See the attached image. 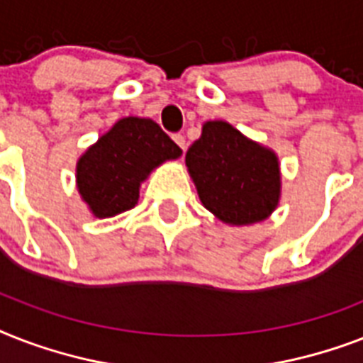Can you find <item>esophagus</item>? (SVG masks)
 <instances>
[{"label":"esophagus","instance_id":"34e87169","mask_svg":"<svg viewBox=\"0 0 363 363\" xmlns=\"http://www.w3.org/2000/svg\"><path fill=\"white\" fill-rule=\"evenodd\" d=\"M173 141L179 145V147L182 148V152L186 150V141H184V135H181V133H177V135H173Z\"/></svg>","mask_w":363,"mask_h":363}]
</instances>
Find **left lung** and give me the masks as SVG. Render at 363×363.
Masks as SVG:
<instances>
[{"mask_svg": "<svg viewBox=\"0 0 363 363\" xmlns=\"http://www.w3.org/2000/svg\"><path fill=\"white\" fill-rule=\"evenodd\" d=\"M184 160L201 205L228 226L258 224L279 207V156L230 122H205Z\"/></svg>", "mask_w": 363, "mask_h": 363, "instance_id": "8db88e82", "label": "left lung"}]
</instances>
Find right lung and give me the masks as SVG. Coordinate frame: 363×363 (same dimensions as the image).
Listing matches in <instances>:
<instances>
[{"label":"right lung","instance_id":"obj_1","mask_svg":"<svg viewBox=\"0 0 363 363\" xmlns=\"http://www.w3.org/2000/svg\"><path fill=\"white\" fill-rule=\"evenodd\" d=\"M182 150L152 118L124 116L77 160V190L96 218L133 209L139 188L156 167Z\"/></svg>","mask_w":363,"mask_h":363}]
</instances>
